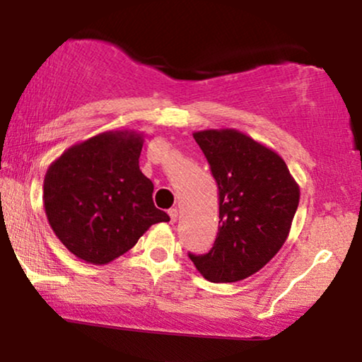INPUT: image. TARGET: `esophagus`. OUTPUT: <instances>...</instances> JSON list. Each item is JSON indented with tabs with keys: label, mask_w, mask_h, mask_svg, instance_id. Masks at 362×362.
I'll return each instance as SVG.
<instances>
[{
	"label": "esophagus",
	"mask_w": 362,
	"mask_h": 362,
	"mask_svg": "<svg viewBox=\"0 0 362 362\" xmlns=\"http://www.w3.org/2000/svg\"><path fill=\"white\" fill-rule=\"evenodd\" d=\"M168 214H170L171 224H175V222L177 221V209H176V207H173V209L168 211Z\"/></svg>",
	"instance_id": "esophagus-1"
}]
</instances>
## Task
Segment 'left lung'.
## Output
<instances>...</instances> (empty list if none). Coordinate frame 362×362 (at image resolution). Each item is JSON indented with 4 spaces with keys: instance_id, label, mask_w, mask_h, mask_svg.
<instances>
[{
    "instance_id": "left-lung-1",
    "label": "left lung",
    "mask_w": 362,
    "mask_h": 362,
    "mask_svg": "<svg viewBox=\"0 0 362 362\" xmlns=\"http://www.w3.org/2000/svg\"><path fill=\"white\" fill-rule=\"evenodd\" d=\"M219 189V230L204 255L187 254L212 284L254 275L274 259L288 237L300 187L274 150L244 133L196 132Z\"/></svg>"
}]
</instances>
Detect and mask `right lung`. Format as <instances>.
<instances>
[{
	"label": "right lung",
	"mask_w": 362,
	"mask_h": 362,
	"mask_svg": "<svg viewBox=\"0 0 362 362\" xmlns=\"http://www.w3.org/2000/svg\"><path fill=\"white\" fill-rule=\"evenodd\" d=\"M141 133L105 132L77 143L49 166L44 209L57 239L87 264L105 265L170 216L153 202L138 165Z\"/></svg>",
	"instance_id": "obj_1"
}]
</instances>
